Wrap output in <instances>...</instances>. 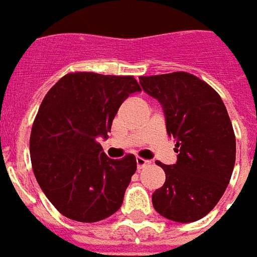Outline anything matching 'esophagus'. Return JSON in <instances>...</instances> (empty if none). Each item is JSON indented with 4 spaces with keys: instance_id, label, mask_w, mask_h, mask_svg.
<instances>
[{
    "instance_id": "1",
    "label": "esophagus",
    "mask_w": 257,
    "mask_h": 257,
    "mask_svg": "<svg viewBox=\"0 0 257 257\" xmlns=\"http://www.w3.org/2000/svg\"><path fill=\"white\" fill-rule=\"evenodd\" d=\"M150 164V161L149 160L145 159H136V168H138V171H141L142 168H145Z\"/></svg>"
}]
</instances>
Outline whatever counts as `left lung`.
<instances>
[{
  "instance_id": "obj_1",
  "label": "left lung",
  "mask_w": 257,
  "mask_h": 257,
  "mask_svg": "<svg viewBox=\"0 0 257 257\" xmlns=\"http://www.w3.org/2000/svg\"><path fill=\"white\" fill-rule=\"evenodd\" d=\"M142 89L163 107L177 163L167 166L154 191L156 211L171 221L193 222L209 214L225 192L235 164V135L227 108L213 87L186 72L139 78Z\"/></svg>"
}]
</instances>
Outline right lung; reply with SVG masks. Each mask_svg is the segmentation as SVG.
<instances>
[{
    "label": "right lung",
    "mask_w": 257,
    "mask_h": 257,
    "mask_svg": "<svg viewBox=\"0 0 257 257\" xmlns=\"http://www.w3.org/2000/svg\"><path fill=\"white\" fill-rule=\"evenodd\" d=\"M141 91L134 76L68 73L41 101L32 135L30 159L41 191L62 216L96 222L122 206L136 159H108L107 139L126 98Z\"/></svg>",
    "instance_id": "right-lung-1"
}]
</instances>
